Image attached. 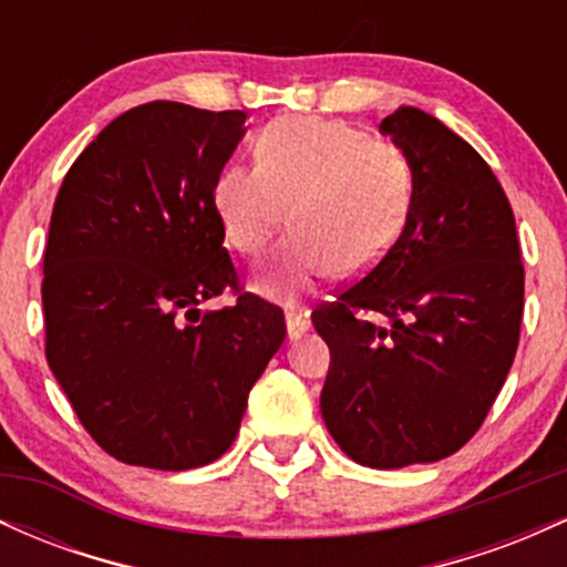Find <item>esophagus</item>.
I'll return each mask as SVG.
<instances>
[{"instance_id":"esophagus-1","label":"esophagus","mask_w":567,"mask_h":567,"mask_svg":"<svg viewBox=\"0 0 567 567\" xmlns=\"http://www.w3.org/2000/svg\"><path fill=\"white\" fill-rule=\"evenodd\" d=\"M309 315H288V338L290 341H296V338H301L306 330H309Z\"/></svg>"}]
</instances>
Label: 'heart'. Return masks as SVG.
<instances>
[{
	"label": "heart",
	"mask_w": 567,
	"mask_h": 567,
	"mask_svg": "<svg viewBox=\"0 0 567 567\" xmlns=\"http://www.w3.org/2000/svg\"><path fill=\"white\" fill-rule=\"evenodd\" d=\"M256 157L216 175L213 210L226 245L258 256L288 207L292 231L258 266V292L292 303L317 279L360 277L392 250L413 199V167L396 143L347 122L282 116Z\"/></svg>",
	"instance_id": "heart-1"
}]
</instances>
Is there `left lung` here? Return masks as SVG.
Returning a JSON list of instances; mask_svg holds the SVG:
<instances>
[{"instance_id": "1", "label": "left lung", "mask_w": 567, "mask_h": 567, "mask_svg": "<svg viewBox=\"0 0 567 567\" xmlns=\"http://www.w3.org/2000/svg\"><path fill=\"white\" fill-rule=\"evenodd\" d=\"M381 133L413 167L405 226L311 322L330 349L328 432L357 464L400 470L447 458L483 426L517 351L525 271L509 199L470 143L413 106Z\"/></svg>"}]
</instances>
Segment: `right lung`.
<instances>
[{
	"instance_id": "right-lung-1",
	"label": "right lung",
	"mask_w": 567,
	"mask_h": 567,
	"mask_svg": "<svg viewBox=\"0 0 567 567\" xmlns=\"http://www.w3.org/2000/svg\"><path fill=\"white\" fill-rule=\"evenodd\" d=\"M245 120L143 103L97 133L55 197L44 354L90 437L125 464L184 472L224 455L285 341L277 306L250 292L197 309L237 277L213 181Z\"/></svg>"
}]
</instances>
